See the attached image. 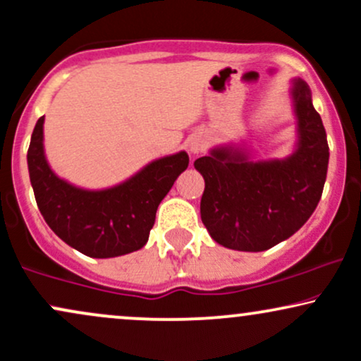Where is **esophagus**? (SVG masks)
I'll use <instances>...</instances> for the list:
<instances>
[{
    "mask_svg": "<svg viewBox=\"0 0 361 361\" xmlns=\"http://www.w3.org/2000/svg\"><path fill=\"white\" fill-rule=\"evenodd\" d=\"M190 152H193V154H198V152L202 151V149H204V142H202V140H192V142H190Z\"/></svg>",
    "mask_w": 361,
    "mask_h": 361,
    "instance_id": "esophagus-1",
    "label": "esophagus"
}]
</instances>
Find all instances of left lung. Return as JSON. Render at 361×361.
<instances>
[{"label":"left lung","mask_w":361,"mask_h":361,"mask_svg":"<svg viewBox=\"0 0 361 361\" xmlns=\"http://www.w3.org/2000/svg\"><path fill=\"white\" fill-rule=\"evenodd\" d=\"M295 151L285 159L251 161L244 149L222 146L198 157L204 176L202 222L215 243L235 251L270 250L307 222L321 200L329 146L309 85L293 81Z\"/></svg>","instance_id":"left-lung-1"}]
</instances>
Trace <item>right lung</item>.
<instances>
[{"instance_id": "right-lung-1", "label": "right lung", "mask_w": 361, "mask_h": 361, "mask_svg": "<svg viewBox=\"0 0 361 361\" xmlns=\"http://www.w3.org/2000/svg\"><path fill=\"white\" fill-rule=\"evenodd\" d=\"M185 151L144 166L105 190H82L61 180L44 152V117L37 120L27 163L37 205L66 244L91 258H115L147 243L156 210L176 178L188 168Z\"/></svg>"}]
</instances>
